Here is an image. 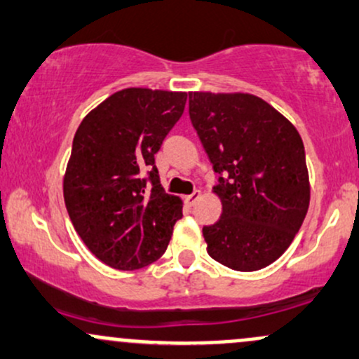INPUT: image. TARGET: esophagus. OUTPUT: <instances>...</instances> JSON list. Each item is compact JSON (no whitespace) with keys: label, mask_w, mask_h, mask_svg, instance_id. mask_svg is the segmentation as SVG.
Returning <instances> with one entry per match:
<instances>
[{"label":"esophagus","mask_w":359,"mask_h":359,"mask_svg":"<svg viewBox=\"0 0 359 359\" xmlns=\"http://www.w3.org/2000/svg\"><path fill=\"white\" fill-rule=\"evenodd\" d=\"M199 199H201V191H194L192 194H189V196H185V203L189 205H194Z\"/></svg>","instance_id":"1"}]
</instances>
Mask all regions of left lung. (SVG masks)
Segmentation results:
<instances>
[{
	"mask_svg": "<svg viewBox=\"0 0 359 359\" xmlns=\"http://www.w3.org/2000/svg\"><path fill=\"white\" fill-rule=\"evenodd\" d=\"M189 114L219 184V221L204 226L209 257L238 271L265 269L283 255L311 201L299 131L248 93H189Z\"/></svg>",
	"mask_w": 359,
	"mask_h": 359,
	"instance_id": "1",
	"label": "left lung"
}]
</instances>
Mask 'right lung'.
Returning a JSON list of instances; mask_svg holds the SVG:
<instances>
[{"mask_svg":"<svg viewBox=\"0 0 359 359\" xmlns=\"http://www.w3.org/2000/svg\"><path fill=\"white\" fill-rule=\"evenodd\" d=\"M185 101L187 93L121 89L77 128L64 175L65 208L84 245L111 269L138 270L158 259L182 217V201L160 184L155 154Z\"/></svg>","mask_w":359,"mask_h":359,"instance_id":"right-lung-1","label":"right lung"}]
</instances>
